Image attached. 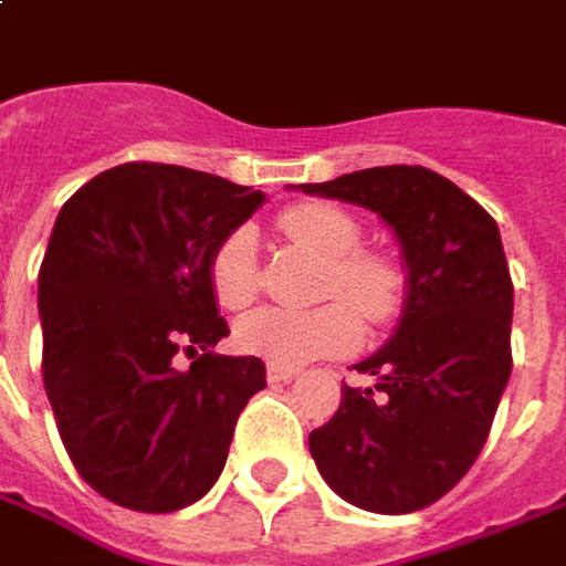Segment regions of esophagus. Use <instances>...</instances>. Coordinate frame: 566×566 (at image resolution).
<instances>
[{
	"mask_svg": "<svg viewBox=\"0 0 566 566\" xmlns=\"http://www.w3.org/2000/svg\"><path fill=\"white\" fill-rule=\"evenodd\" d=\"M297 375V368H284V365H269L266 368V378L272 380V384H287V380H294Z\"/></svg>",
	"mask_w": 566,
	"mask_h": 566,
	"instance_id": "1",
	"label": "esophagus"
}]
</instances>
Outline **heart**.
Instances as JSON below:
<instances>
[{"label":"heart","instance_id":"b5f03b06","mask_svg":"<svg viewBox=\"0 0 566 566\" xmlns=\"http://www.w3.org/2000/svg\"><path fill=\"white\" fill-rule=\"evenodd\" d=\"M279 226L294 244L328 260L322 297L332 303L313 310H256L234 328V340L244 353L269 365L297 368L318 356H340L359 347V315L371 325H387L399 315L409 287L406 272L390 253L363 248V222L353 213L325 201H303L287 207ZM210 284L226 310H244L260 294L253 229L238 226L219 241L210 256Z\"/></svg>","mask_w":566,"mask_h":566}]
</instances>
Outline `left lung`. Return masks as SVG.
Masks as SVG:
<instances>
[{
  "label": "left lung",
  "mask_w": 566,
  "mask_h": 566,
  "mask_svg": "<svg viewBox=\"0 0 566 566\" xmlns=\"http://www.w3.org/2000/svg\"><path fill=\"white\" fill-rule=\"evenodd\" d=\"M300 188L375 210L409 263L399 328L356 365L378 384L344 387L310 452L356 509H428L476 461L511 378L514 284L499 226L428 167H371Z\"/></svg>",
  "instance_id": "8db88e82"
}]
</instances>
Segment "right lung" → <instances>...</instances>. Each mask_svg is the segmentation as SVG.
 <instances>
[{
    "label": "right lung",
    "mask_w": 566,
    "mask_h": 566,
    "mask_svg": "<svg viewBox=\"0 0 566 566\" xmlns=\"http://www.w3.org/2000/svg\"><path fill=\"white\" fill-rule=\"evenodd\" d=\"M260 191L172 164H120L61 207L40 266L42 380L61 443L98 495L167 514L222 474L238 415L266 387L229 334L210 256ZM179 348L205 353L188 373Z\"/></svg>",
    "instance_id": "add662e5"
}]
</instances>
